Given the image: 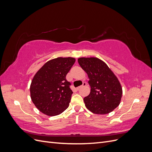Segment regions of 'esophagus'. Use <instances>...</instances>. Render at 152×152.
<instances>
[{
    "label": "esophagus",
    "instance_id": "34e87169",
    "mask_svg": "<svg viewBox=\"0 0 152 152\" xmlns=\"http://www.w3.org/2000/svg\"><path fill=\"white\" fill-rule=\"evenodd\" d=\"M86 85H87V83H86V82H83V84H82V86H79V87H77V89H79L80 88V87H83V86H86Z\"/></svg>",
    "mask_w": 152,
    "mask_h": 152
}]
</instances>
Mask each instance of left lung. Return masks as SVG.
Segmentation results:
<instances>
[{
    "label": "left lung",
    "mask_w": 152,
    "mask_h": 152,
    "mask_svg": "<svg viewBox=\"0 0 152 152\" xmlns=\"http://www.w3.org/2000/svg\"><path fill=\"white\" fill-rule=\"evenodd\" d=\"M88 75L90 94L84 98L86 107L95 114L112 112L121 103L122 88L118 78L102 59L95 57L78 59Z\"/></svg>",
    "instance_id": "1"
}]
</instances>
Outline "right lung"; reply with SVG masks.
I'll return each instance as SVG.
<instances>
[{
	"label": "right lung",
	"instance_id": "1",
	"mask_svg": "<svg viewBox=\"0 0 152 152\" xmlns=\"http://www.w3.org/2000/svg\"><path fill=\"white\" fill-rule=\"evenodd\" d=\"M75 62L74 58L58 57L45 63L35 73L30 84V97L40 112L55 116L68 107L73 92L66 76Z\"/></svg>",
	"mask_w": 152,
	"mask_h": 152
}]
</instances>
